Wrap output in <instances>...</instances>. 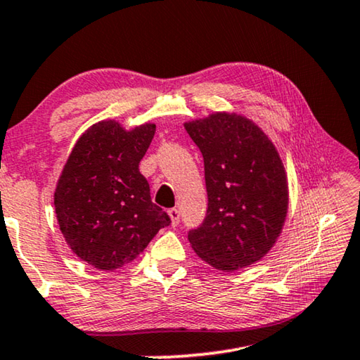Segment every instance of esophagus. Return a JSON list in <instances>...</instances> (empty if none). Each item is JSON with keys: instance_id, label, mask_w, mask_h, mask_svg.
I'll return each instance as SVG.
<instances>
[{"instance_id": "obj_1", "label": "esophagus", "mask_w": 360, "mask_h": 360, "mask_svg": "<svg viewBox=\"0 0 360 360\" xmlns=\"http://www.w3.org/2000/svg\"><path fill=\"white\" fill-rule=\"evenodd\" d=\"M168 214H169V218H171V226H178L179 224V218H181L179 210L178 208H171V210H168Z\"/></svg>"}]
</instances>
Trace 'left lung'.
<instances>
[{
  "instance_id": "1",
  "label": "left lung",
  "mask_w": 360,
  "mask_h": 360,
  "mask_svg": "<svg viewBox=\"0 0 360 360\" xmlns=\"http://www.w3.org/2000/svg\"><path fill=\"white\" fill-rule=\"evenodd\" d=\"M203 155L207 216L187 238L214 269L252 266L274 247L288 210L282 160L262 129L237 113L216 112L184 124Z\"/></svg>"
}]
</instances>
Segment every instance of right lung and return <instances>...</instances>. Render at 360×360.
<instances>
[{
	"label": "right lung",
	"instance_id": "obj_1",
	"mask_svg": "<svg viewBox=\"0 0 360 360\" xmlns=\"http://www.w3.org/2000/svg\"><path fill=\"white\" fill-rule=\"evenodd\" d=\"M153 134L152 123L127 131L104 120L84 131L62 169L57 222L72 252L96 269L123 267L169 226L139 171Z\"/></svg>",
	"mask_w": 360,
	"mask_h": 360
}]
</instances>
